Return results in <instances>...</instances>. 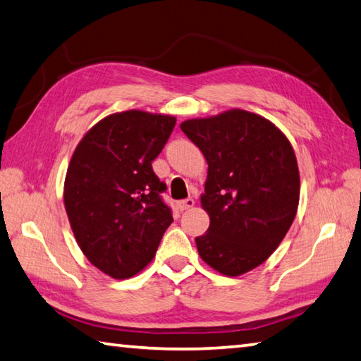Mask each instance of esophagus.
<instances>
[{"label": "esophagus", "instance_id": "34e87169", "mask_svg": "<svg viewBox=\"0 0 361 361\" xmlns=\"http://www.w3.org/2000/svg\"><path fill=\"white\" fill-rule=\"evenodd\" d=\"M195 205V202H194V199H185V200H178L176 202V207H178V209L180 212H185V209H189V208H192Z\"/></svg>", "mask_w": 361, "mask_h": 361}]
</instances>
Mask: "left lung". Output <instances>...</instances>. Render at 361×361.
I'll list each match as a JSON object with an SVG mask.
<instances>
[{
    "instance_id": "left-lung-1",
    "label": "left lung",
    "mask_w": 361,
    "mask_h": 361,
    "mask_svg": "<svg viewBox=\"0 0 361 361\" xmlns=\"http://www.w3.org/2000/svg\"><path fill=\"white\" fill-rule=\"evenodd\" d=\"M180 128L208 164L200 203L209 227L195 238L199 255L224 276L254 270L281 245L298 209L300 172L289 139L241 109Z\"/></svg>"
}]
</instances>
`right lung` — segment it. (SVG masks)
<instances>
[{
	"instance_id": "obj_1",
	"label": "right lung",
	"mask_w": 361,
	"mask_h": 361,
	"mask_svg": "<svg viewBox=\"0 0 361 361\" xmlns=\"http://www.w3.org/2000/svg\"><path fill=\"white\" fill-rule=\"evenodd\" d=\"M175 123L172 115L143 110L112 114L83 135L71 158L63 194L71 228L85 257L115 279L142 271L173 221L152 162Z\"/></svg>"
}]
</instances>
